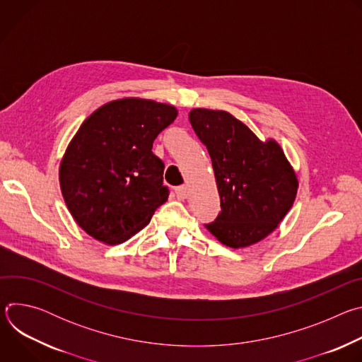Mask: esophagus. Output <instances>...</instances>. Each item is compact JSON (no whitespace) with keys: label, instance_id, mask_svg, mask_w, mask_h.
Returning a JSON list of instances; mask_svg holds the SVG:
<instances>
[{"label":"esophagus","instance_id":"34e87169","mask_svg":"<svg viewBox=\"0 0 362 362\" xmlns=\"http://www.w3.org/2000/svg\"><path fill=\"white\" fill-rule=\"evenodd\" d=\"M175 193H176V196L179 199H186V196H187V186H177L175 189Z\"/></svg>","mask_w":362,"mask_h":362}]
</instances>
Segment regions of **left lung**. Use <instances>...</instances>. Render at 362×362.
Instances as JSON below:
<instances>
[{
    "label": "left lung",
    "instance_id": "obj_1",
    "mask_svg": "<svg viewBox=\"0 0 362 362\" xmlns=\"http://www.w3.org/2000/svg\"><path fill=\"white\" fill-rule=\"evenodd\" d=\"M190 124L208 148L221 214L204 226L223 245L245 247L276 229L295 200L298 180L282 148L262 143L228 112L193 109Z\"/></svg>",
    "mask_w": 362,
    "mask_h": 362
}]
</instances>
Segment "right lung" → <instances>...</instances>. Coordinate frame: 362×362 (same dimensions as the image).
<instances>
[{
  "instance_id": "1",
  "label": "right lung",
  "mask_w": 362,
  "mask_h": 362,
  "mask_svg": "<svg viewBox=\"0 0 362 362\" xmlns=\"http://www.w3.org/2000/svg\"><path fill=\"white\" fill-rule=\"evenodd\" d=\"M177 116L151 100L107 103L84 120L60 166L69 211L90 236L109 245L143 229L169 197L165 163L153 141Z\"/></svg>"
}]
</instances>
